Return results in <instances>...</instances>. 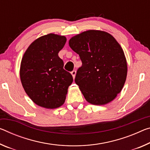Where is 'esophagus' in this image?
<instances>
[{
    "mask_svg": "<svg viewBox=\"0 0 150 150\" xmlns=\"http://www.w3.org/2000/svg\"><path fill=\"white\" fill-rule=\"evenodd\" d=\"M71 73V75H72V76H73V79H75V75H76V71H75V70H73Z\"/></svg>",
    "mask_w": 150,
    "mask_h": 150,
    "instance_id": "esophagus-1",
    "label": "esophagus"
}]
</instances>
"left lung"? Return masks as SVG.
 <instances>
[{"label":"left lung","mask_w":150,"mask_h":150,"mask_svg":"<svg viewBox=\"0 0 150 150\" xmlns=\"http://www.w3.org/2000/svg\"><path fill=\"white\" fill-rule=\"evenodd\" d=\"M69 45L82 61L75 81L86 101L96 105L113 101L122 90L127 73L119 42L105 31L89 30L71 37Z\"/></svg>","instance_id":"1"}]
</instances>
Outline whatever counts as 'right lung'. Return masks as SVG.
Listing matches in <instances>:
<instances>
[{
	"label": "right lung",
	"instance_id": "obj_1",
	"mask_svg": "<svg viewBox=\"0 0 150 150\" xmlns=\"http://www.w3.org/2000/svg\"><path fill=\"white\" fill-rule=\"evenodd\" d=\"M66 41L65 36L54 33L40 37L28 46L21 60V83L30 99L42 108L63 105L73 81L58 55Z\"/></svg>",
	"mask_w": 150,
	"mask_h": 150
}]
</instances>
